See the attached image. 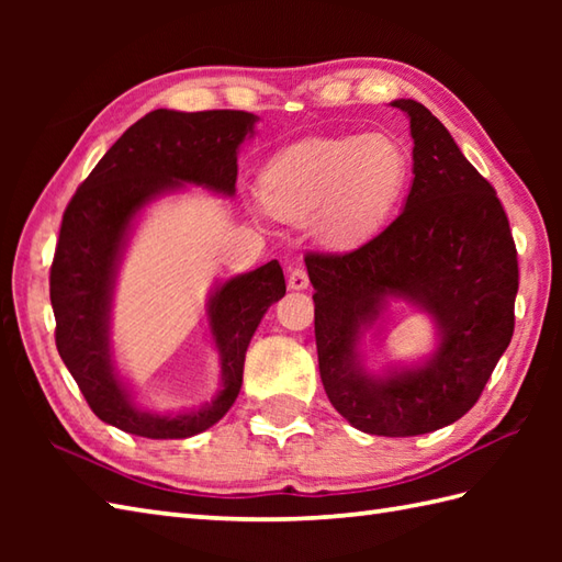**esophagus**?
Segmentation results:
<instances>
[{
    "label": "esophagus",
    "mask_w": 562,
    "mask_h": 562,
    "mask_svg": "<svg viewBox=\"0 0 562 562\" xmlns=\"http://www.w3.org/2000/svg\"><path fill=\"white\" fill-rule=\"evenodd\" d=\"M308 288V274H306V270H302V268H292L290 270V290H306Z\"/></svg>",
    "instance_id": "esophagus-1"
}]
</instances>
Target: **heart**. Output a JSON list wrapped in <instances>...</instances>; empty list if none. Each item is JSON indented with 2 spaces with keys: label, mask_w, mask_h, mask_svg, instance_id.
I'll return each mask as SVG.
<instances>
[{
  "label": "heart",
  "mask_w": 562,
  "mask_h": 562,
  "mask_svg": "<svg viewBox=\"0 0 562 562\" xmlns=\"http://www.w3.org/2000/svg\"><path fill=\"white\" fill-rule=\"evenodd\" d=\"M408 178V151L389 135L308 139L266 164L258 176V200L272 217H314L321 244L348 248L384 226Z\"/></svg>",
  "instance_id": "b5f03b06"
}]
</instances>
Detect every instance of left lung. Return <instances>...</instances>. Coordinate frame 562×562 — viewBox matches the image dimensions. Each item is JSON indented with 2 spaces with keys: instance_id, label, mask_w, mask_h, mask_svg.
Segmentation results:
<instances>
[{
  "instance_id": "left-lung-1",
  "label": "left lung",
  "mask_w": 562,
  "mask_h": 562,
  "mask_svg": "<svg viewBox=\"0 0 562 562\" xmlns=\"http://www.w3.org/2000/svg\"><path fill=\"white\" fill-rule=\"evenodd\" d=\"M411 117L413 186L384 232L348 254H306L326 396L367 435L415 437L469 413L515 333L517 246L495 188L423 103ZM391 295L436 318L440 345L420 368L367 375L361 333Z\"/></svg>"
}]
</instances>
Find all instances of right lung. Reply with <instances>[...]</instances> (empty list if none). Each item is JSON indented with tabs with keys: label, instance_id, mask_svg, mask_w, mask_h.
I'll return each mask as SVG.
<instances>
[{
	"label": "right lung",
	"instance_id": "obj_1",
	"mask_svg": "<svg viewBox=\"0 0 562 562\" xmlns=\"http://www.w3.org/2000/svg\"><path fill=\"white\" fill-rule=\"evenodd\" d=\"M258 117L246 111H151L103 154L63 214L50 268L57 352L103 423L147 439H186L220 423L244 381L248 342L270 304L284 296L278 260L236 274L212 292L210 328L222 389L202 408L178 415L139 411L111 360V300L130 226L139 210L183 183L236 193V151Z\"/></svg>",
	"mask_w": 562,
	"mask_h": 562
}]
</instances>
